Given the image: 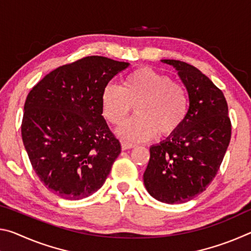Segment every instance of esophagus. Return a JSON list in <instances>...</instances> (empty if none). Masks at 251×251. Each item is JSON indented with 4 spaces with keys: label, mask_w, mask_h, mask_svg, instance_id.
Instances as JSON below:
<instances>
[{
    "label": "esophagus",
    "mask_w": 251,
    "mask_h": 251,
    "mask_svg": "<svg viewBox=\"0 0 251 251\" xmlns=\"http://www.w3.org/2000/svg\"><path fill=\"white\" fill-rule=\"evenodd\" d=\"M136 145L133 143H129L127 141H122V148L123 150H130V148H134Z\"/></svg>",
    "instance_id": "obj_1"
}]
</instances>
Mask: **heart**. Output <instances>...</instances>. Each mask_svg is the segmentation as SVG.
Segmentation results:
<instances>
[{
	"instance_id": "b5f03b06",
	"label": "heart",
	"mask_w": 251,
	"mask_h": 251,
	"mask_svg": "<svg viewBox=\"0 0 251 251\" xmlns=\"http://www.w3.org/2000/svg\"><path fill=\"white\" fill-rule=\"evenodd\" d=\"M136 112L134 120L120 129L130 141L142 142L156 133L167 137L186 121L188 94L182 85L150 67H139L123 79L122 86L107 85L101 93L103 116L110 125L121 126Z\"/></svg>"
}]
</instances>
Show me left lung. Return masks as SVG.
<instances>
[{
	"label": "left lung",
	"mask_w": 251,
	"mask_h": 251,
	"mask_svg": "<svg viewBox=\"0 0 251 251\" xmlns=\"http://www.w3.org/2000/svg\"><path fill=\"white\" fill-rule=\"evenodd\" d=\"M178 71L189 96L186 121L175 134L150 148L144 184L155 199L181 203L205 192L217 175L231 137L224 93L196 67L164 59Z\"/></svg>",
	"instance_id": "obj_1"
}]
</instances>
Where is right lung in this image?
Wrapping results in <instances>:
<instances>
[{"label": "right lung", "instance_id": "obj_1", "mask_svg": "<svg viewBox=\"0 0 251 251\" xmlns=\"http://www.w3.org/2000/svg\"><path fill=\"white\" fill-rule=\"evenodd\" d=\"M128 63L86 56L45 75L24 104L21 133L45 187L78 201L99 190L122 146L101 110V93Z\"/></svg>", "mask_w": 251, "mask_h": 251}]
</instances>
